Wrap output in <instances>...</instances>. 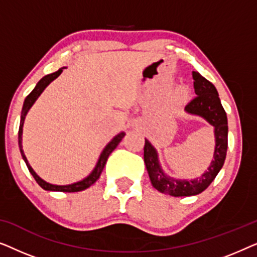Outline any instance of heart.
Listing matches in <instances>:
<instances>
[{
  "mask_svg": "<svg viewBox=\"0 0 257 257\" xmlns=\"http://www.w3.org/2000/svg\"><path fill=\"white\" fill-rule=\"evenodd\" d=\"M185 94H186V90L181 89L180 92H179V96H185Z\"/></svg>",
  "mask_w": 257,
  "mask_h": 257,
  "instance_id": "1",
  "label": "heart"
}]
</instances>
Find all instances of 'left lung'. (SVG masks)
<instances>
[{
	"mask_svg": "<svg viewBox=\"0 0 257 257\" xmlns=\"http://www.w3.org/2000/svg\"><path fill=\"white\" fill-rule=\"evenodd\" d=\"M192 76L194 79L196 96L186 105L185 111L187 113L205 118L210 125L214 126V133H215L214 160L210 163L208 171L194 180H177L164 173L158 160L157 151L147 139H145V146H144V161L153 187L160 193L172 196H191L205 191L222 168L227 154L228 121L226 111L220 101L219 93L215 86L199 72L193 71Z\"/></svg>",
	"mask_w": 257,
	"mask_h": 257,
	"instance_id": "1",
	"label": "left lung"
}]
</instances>
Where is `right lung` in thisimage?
<instances>
[{
    "label": "right lung",
    "mask_w": 257,
    "mask_h": 257,
    "mask_svg": "<svg viewBox=\"0 0 257 257\" xmlns=\"http://www.w3.org/2000/svg\"><path fill=\"white\" fill-rule=\"evenodd\" d=\"M63 69H59L58 71H56L54 73H50V75H47L44 76L43 78H42L40 82L36 84V86H35V89L31 91V92L28 94L26 100H24V104H23V107H22V112H21V122H20V130H19V146H20V151H21V154H22V158L23 160L26 161L27 164V167L29 172L33 175L35 180L38 185L41 186L42 188L45 189V191H54V192H66V193H72V192H80V191H84V189L89 188L91 185H93L94 182H96L98 179H99L101 172L104 170V166L105 164H106L107 161V158L110 154L113 152V150L115 147L118 146V144L121 142V139L124 138L125 133L121 132L119 133L114 137L113 139L111 140L110 143L107 144L106 146H105V149L103 150V152H101L99 159H98V163L96 165V167L93 168V171L91 172V173L87 175L85 179H83V180H80L78 182H75V184H71V185H65V186H58V185H52V184H49V182L44 181L43 179H41L38 175L36 174V172H35L31 166L28 163L27 160V157L26 154L23 152V147H22V132H23V124H24V119H26V115L28 113V111L30 110V107L33 106L35 101L38 97H40V94L43 92L45 87H47L49 84H50L52 80L57 78V77L61 75Z\"/></svg>",
    "instance_id": "add662e5"
}]
</instances>
